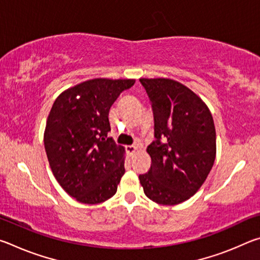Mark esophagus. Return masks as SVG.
Wrapping results in <instances>:
<instances>
[{"instance_id":"34e87169","label":"esophagus","mask_w":260,"mask_h":260,"mask_svg":"<svg viewBox=\"0 0 260 260\" xmlns=\"http://www.w3.org/2000/svg\"><path fill=\"white\" fill-rule=\"evenodd\" d=\"M136 150H138V147H135V146H127L126 147V151L129 156H133L136 152Z\"/></svg>"}]
</instances>
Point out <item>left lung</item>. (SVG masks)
I'll return each instance as SVG.
<instances>
[{
    "label": "left lung",
    "instance_id": "8db88e82",
    "mask_svg": "<svg viewBox=\"0 0 260 260\" xmlns=\"http://www.w3.org/2000/svg\"><path fill=\"white\" fill-rule=\"evenodd\" d=\"M152 104L156 140L147 152L151 166L140 174L148 199L175 205L190 199L208 178L217 153L212 114L203 100L181 82L141 78Z\"/></svg>",
    "mask_w": 260,
    "mask_h": 260
}]
</instances>
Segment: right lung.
Segmentation results:
<instances>
[{
    "instance_id": "right-lung-1",
    "label": "right lung",
    "mask_w": 260,
    "mask_h": 260,
    "mask_svg": "<svg viewBox=\"0 0 260 260\" xmlns=\"http://www.w3.org/2000/svg\"><path fill=\"white\" fill-rule=\"evenodd\" d=\"M134 79L95 78L58 95L43 142L52 174L70 196L99 204L116 193L125 173V148L108 138L109 111Z\"/></svg>"
}]
</instances>
